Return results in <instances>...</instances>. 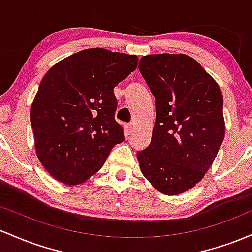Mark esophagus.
Listing matches in <instances>:
<instances>
[{
  "label": "esophagus",
  "mask_w": 252,
  "mask_h": 252,
  "mask_svg": "<svg viewBox=\"0 0 252 252\" xmlns=\"http://www.w3.org/2000/svg\"><path fill=\"white\" fill-rule=\"evenodd\" d=\"M133 128H134V124L133 123L127 124V125H126V129H127V132H128V133H131V132L133 131Z\"/></svg>",
  "instance_id": "34e87169"
}]
</instances>
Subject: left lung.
Listing matches in <instances>:
<instances>
[{"label": "left lung", "instance_id": "left-lung-1", "mask_svg": "<svg viewBox=\"0 0 252 252\" xmlns=\"http://www.w3.org/2000/svg\"><path fill=\"white\" fill-rule=\"evenodd\" d=\"M139 71L156 98L151 143L137 152L140 170L162 194L185 193L202 180L224 140L221 90L183 53L144 56Z\"/></svg>", "mask_w": 252, "mask_h": 252}]
</instances>
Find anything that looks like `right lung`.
I'll list each match as a JSON object with an SVG mask.
<instances>
[{
  "mask_svg": "<svg viewBox=\"0 0 252 252\" xmlns=\"http://www.w3.org/2000/svg\"><path fill=\"white\" fill-rule=\"evenodd\" d=\"M135 55L96 47L58 62L45 73L32 106L35 152L52 177L83 183L124 141L114 88L137 69Z\"/></svg>",
  "mask_w": 252,
  "mask_h": 252,
  "instance_id": "add662e5",
  "label": "right lung"
}]
</instances>
